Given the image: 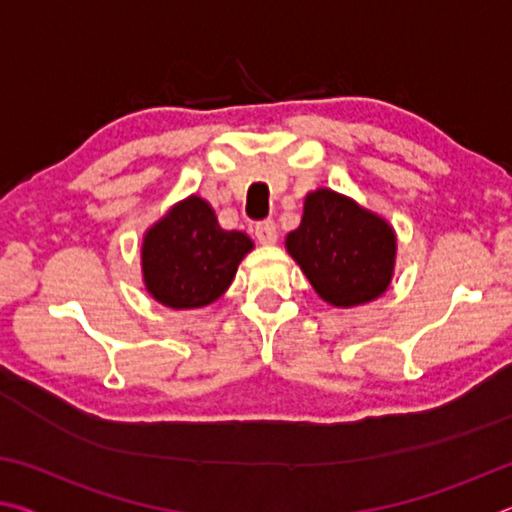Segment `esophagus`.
<instances>
[{"instance_id": "1", "label": "esophagus", "mask_w": 512, "mask_h": 512, "mask_svg": "<svg viewBox=\"0 0 512 512\" xmlns=\"http://www.w3.org/2000/svg\"><path fill=\"white\" fill-rule=\"evenodd\" d=\"M255 237H257L259 244H264V246L275 244V241H277V228H275V223H273V221H259V223L255 225Z\"/></svg>"}]
</instances>
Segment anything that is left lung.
<instances>
[{"mask_svg":"<svg viewBox=\"0 0 512 512\" xmlns=\"http://www.w3.org/2000/svg\"><path fill=\"white\" fill-rule=\"evenodd\" d=\"M284 248L332 307L350 309L381 298L395 275L393 225L327 187L305 196L300 225L284 239Z\"/></svg>","mask_w":512,"mask_h":512,"instance_id":"8db88e82","label":"left lung"}]
</instances>
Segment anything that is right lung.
<instances>
[{
	"mask_svg": "<svg viewBox=\"0 0 512 512\" xmlns=\"http://www.w3.org/2000/svg\"><path fill=\"white\" fill-rule=\"evenodd\" d=\"M253 239L225 230L212 205L192 194L173 203L142 237V282L169 309H198L219 300L235 280Z\"/></svg>",
	"mask_w": 512,
	"mask_h": 512,
	"instance_id": "1",
	"label": "right lung"
}]
</instances>
